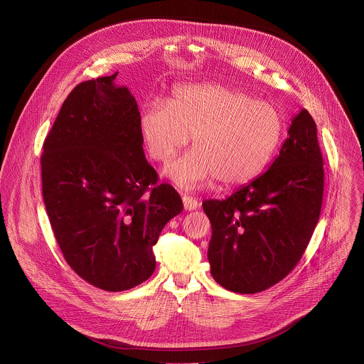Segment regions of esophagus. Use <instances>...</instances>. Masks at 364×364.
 <instances>
[{"instance_id": "esophagus-1", "label": "esophagus", "mask_w": 364, "mask_h": 364, "mask_svg": "<svg viewBox=\"0 0 364 364\" xmlns=\"http://www.w3.org/2000/svg\"><path fill=\"white\" fill-rule=\"evenodd\" d=\"M183 205H184V210L191 211V210L198 208L200 203H198V200H196V198H193L190 196H183Z\"/></svg>"}]
</instances>
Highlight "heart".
I'll return each instance as SVG.
<instances>
[{"mask_svg":"<svg viewBox=\"0 0 364 364\" xmlns=\"http://www.w3.org/2000/svg\"><path fill=\"white\" fill-rule=\"evenodd\" d=\"M139 129L157 163L170 161L193 136L196 149L166 168L177 186L193 190L214 177L230 187L262 174L280 144L283 118L273 104L232 87L187 84L174 88L168 102L146 104Z\"/></svg>","mask_w":364,"mask_h":364,"instance_id":"b5f03b06","label":"heart"}]
</instances>
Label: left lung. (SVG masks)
Instances as JSON below:
<instances>
[{"mask_svg": "<svg viewBox=\"0 0 364 364\" xmlns=\"http://www.w3.org/2000/svg\"><path fill=\"white\" fill-rule=\"evenodd\" d=\"M324 188L317 127L307 109L291 121L270 168L225 200H207V257L224 289L253 294L282 282L300 262L320 217Z\"/></svg>", "mask_w": 364, "mask_h": 364, "instance_id": "obj_1", "label": "left lung"}]
</instances>
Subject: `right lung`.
<instances>
[{"label":"right lung","instance_id":"add662e5","mask_svg":"<svg viewBox=\"0 0 364 364\" xmlns=\"http://www.w3.org/2000/svg\"><path fill=\"white\" fill-rule=\"evenodd\" d=\"M115 77L80 82L68 94L41 154L43 198L61 253L105 291L133 289L154 273L153 247L183 210L146 160L139 105Z\"/></svg>","mask_w":364,"mask_h":364}]
</instances>
